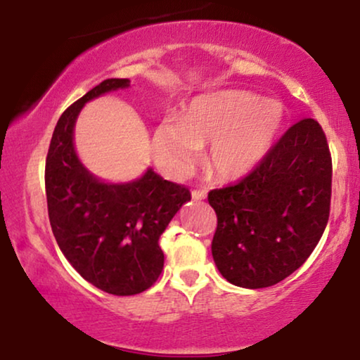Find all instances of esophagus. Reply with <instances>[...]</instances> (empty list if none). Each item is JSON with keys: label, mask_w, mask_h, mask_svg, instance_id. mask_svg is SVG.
I'll list each match as a JSON object with an SVG mask.
<instances>
[{"label": "esophagus", "mask_w": 360, "mask_h": 360, "mask_svg": "<svg viewBox=\"0 0 360 360\" xmlns=\"http://www.w3.org/2000/svg\"><path fill=\"white\" fill-rule=\"evenodd\" d=\"M191 196H193V200H205L206 191L205 190H193L191 191Z\"/></svg>", "instance_id": "1"}]
</instances>
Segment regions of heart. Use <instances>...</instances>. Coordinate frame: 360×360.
Here are the masks:
<instances>
[{
	"mask_svg": "<svg viewBox=\"0 0 360 360\" xmlns=\"http://www.w3.org/2000/svg\"><path fill=\"white\" fill-rule=\"evenodd\" d=\"M285 111L277 100L245 90L196 96L184 117H167L152 137L155 159L174 175H185L211 142L206 167L214 179L234 181L249 175L272 150Z\"/></svg>",
	"mask_w": 360,
	"mask_h": 360,
	"instance_id": "obj_1",
	"label": "heart"
}]
</instances>
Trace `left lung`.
<instances>
[{
    "mask_svg": "<svg viewBox=\"0 0 360 360\" xmlns=\"http://www.w3.org/2000/svg\"><path fill=\"white\" fill-rule=\"evenodd\" d=\"M331 181L326 136L307 117L243 180L211 190L218 216L211 252L221 275L238 287L265 288L302 267L328 224Z\"/></svg>",
    "mask_w": 360,
    "mask_h": 360,
    "instance_id": "obj_1",
    "label": "left lung"
}]
</instances>
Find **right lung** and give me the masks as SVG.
<instances>
[{
  "label": "right lung",
  "mask_w": 360,
  "mask_h": 360,
  "mask_svg": "<svg viewBox=\"0 0 360 360\" xmlns=\"http://www.w3.org/2000/svg\"><path fill=\"white\" fill-rule=\"evenodd\" d=\"M129 85L127 78H108L68 106L46 160L49 219L58 248L86 282L117 297L142 293L155 283L164 269L160 236L191 200L186 186L152 169L129 184H105L78 159L73 127L83 105Z\"/></svg>",
  "instance_id": "right-lung-1"
}]
</instances>
